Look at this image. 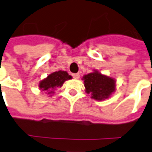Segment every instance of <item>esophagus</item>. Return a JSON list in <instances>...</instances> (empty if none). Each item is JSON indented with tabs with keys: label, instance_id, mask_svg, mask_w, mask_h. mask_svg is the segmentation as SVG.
<instances>
[{
	"label": "esophagus",
	"instance_id": "esophagus-1",
	"mask_svg": "<svg viewBox=\"0 0 152 152\" xmlns=\"http://www.w3.org/2000/svg\"><path fill=\"white\" fill-rule=\"evenodd\" d=\"M73 78H75V79H79L80 77V74L79 73H75V74H72Z\"/></svg>",
	"mask_w": 152,
	"mask_h": 152
}]
</instances>
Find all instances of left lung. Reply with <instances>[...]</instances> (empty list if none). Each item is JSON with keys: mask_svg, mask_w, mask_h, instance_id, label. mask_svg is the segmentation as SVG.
<instances>
[{"mask_svg": "<svg viewBox=\"0 0 152 152\" xmlns=\"http://www.w3.org/2000/svg\"><path fill=\"white\" fill-rule=\"evenodd\" d=\"M83 80L86 92L91 94V98L96 100L109 98V95L115 91L114 79L104 76L97 71L84 76Z\"/></svg>", "mask_w": 152, "mask_h": 152, "instance_id": "8db88e82", "label": "left lung"}]
</instances>
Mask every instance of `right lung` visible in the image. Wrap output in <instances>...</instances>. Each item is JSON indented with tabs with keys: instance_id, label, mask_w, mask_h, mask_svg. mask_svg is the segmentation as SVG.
<instances>
[{
	"instance_id": "obj_1",
	"label": "right lung",
	"mask_w": 152,
	"mask_h": 152,
	"mask_svg": "<svg viewBox=\"0 0 152 152\" xmlns=\"http://www.w3.org/2000/svg\"><path fill=\"white\" fill-rule=\"evenodd\" d=\"M72 79V76L64 71L55 72L48 75L46 79L43 80L39 83V88L42 91H45L48 94L53 93V90L56 87H61L66 80Z\"/></svg>"
}]
</instances>
